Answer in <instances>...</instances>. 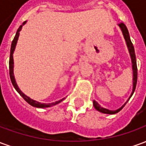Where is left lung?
<instances>
[{"mask_svg": "<svg viewBox=\"0 0 146 146\" xmlns=\"http://www.w3.org/2000/svg\"><path fill=\"white\" fill-rule=\"evenodd\" d=\"M118 26L120 28V30L122 31L123 35V37L125 39L126 44H127V49H128L129 54H130V56H131V65H132V71H133V88H132V92L130 97L127 99V101L119 109H117L116 110H108V109H106V108L102 107L100 105L98 104V102L96 101H93V106L95 108V110H98V112L102 113H106V114H115V113H117L118 112H119L120 110H122L123 108L124 107V106L126 105V103L129 101V99L131 98V97L132 96V95L134 94L135 92V88H136V84H137V78H138V71H137V63H136V57H135V48H134V46H133V44L131 43V38H130V35H129V32L127 28L125 26V24L123 23H118Z\"/></svg>", "mask_w": 146, "mask_h": 146, "instance_id": "obj_1", "label": "left lung"}]
</instances>
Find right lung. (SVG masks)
Returning <instances> with one entry per match:
<instances>
[{
	"label": "right lung",
	"instance_id": "1",
	"mask_svg": "<svg viewBox=\"0 0 146 146\" xmlns=\"http://www.w3.org/2000/svg\"><path fill=\"white\" fill-rule=\"evenodd\" d=\"M27 23V21H25L23 25H21L19 28L18 29L17 32H16V34L14 37V40H12V43H11V51H10V59H9V74H10V78H11V81L12 83V85L14 86L15 89L18 92V93L24 98V100L26 102H27L30 106H32L33 107L36 108H48L51 107V106H55V105L58 104L59 102H61L62 101H63L65 98H62V99H60L58 101L54 102H51V103H41V102H39L37 101H35L32 98H30V97H28L27 95L24 94L23 92L21 91L19 86H18L17 83L15 81V78L14 76V59H13V53H14L15 49V47H16V44H17L18 39H19V32L22 30V28L23 27L25 24Z\"/></svg>",
	"mask_w": 146,
	"mask_h": 146
}]
</instances>
